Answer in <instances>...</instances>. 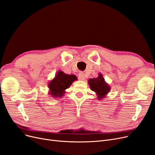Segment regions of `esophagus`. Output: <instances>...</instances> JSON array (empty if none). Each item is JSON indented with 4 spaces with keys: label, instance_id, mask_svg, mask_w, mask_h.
I'll use <instances>...</instances> for the list:
<instances>
[{
    "label": "esophagus",
    "instance_id": "esophagus-1",
    "mask_svg": "<svg viewBox=\"0 0 155 155\" xmlns=\"http://www.w3.org/2000/svg\"><path fill=\"white\" fill-rule=\"evenodd\" d=\"M78 78L80 80H85V74L82 72H80L78 73Z\"/></svg>",
    "mask_w": 155,
    "mask_h": 155
}]
</instances>
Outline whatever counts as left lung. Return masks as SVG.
I'll return each instance as SVG.
<instances>
[{
	"mask_svg": "<svg viewBox=\"0 0 155 155\" xmlns=\"http://www.w3.org/2000/svg\"><path fill=\"white\" fill-rule=\"evenodd\" d=\"M88 84L91 89L96 92L98 100L105 98L111 90L110 86L106 82L103 75L101 73L98 74L97 78H89Z\"/></svg>",
	"mask_w": 155,
	"mask_h": 155,
	"instance_id": "left-lung-1",
	"label": "left lung"
}]
</instances>
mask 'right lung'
Masks as SVG:
<instances>
[{
    "mask_svg": "<svg viewBox=\"0 0 155 155\" xmlns=\"http://www.w3.org/2000/svg\"><path fill=\"white\" fill-rule=\"evenodd\" d=\"M77 80V78L75 75H68L63 71H58L55 77L48 83L49 96L54 98L62 97L66 92V89H68Z\"/></svg>",
    "mask_w": 155,
    "mask_h": 155,
    "instance_id": "obj_1",
    "label": "right lung"
}]
</instances>
